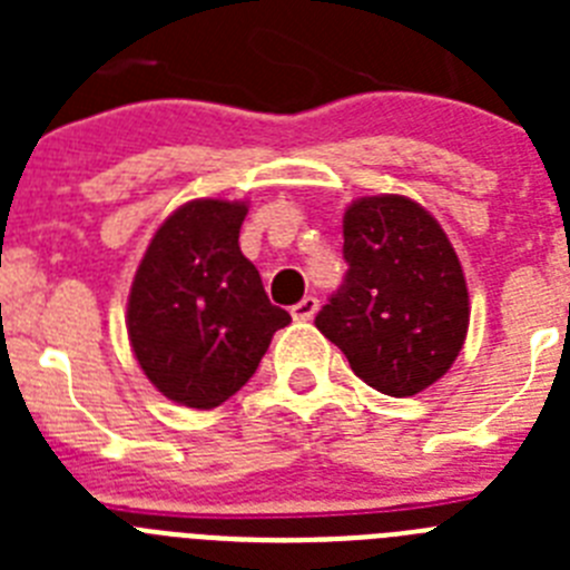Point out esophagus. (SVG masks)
Segmentation results:
<instances>
[{"instance_id":"obj_1","label":"esophagus","mask_w":570,"mask_h":570,"mask_svg":"<svg viewBox=\"0 0 570 570\" xmlns=\"http://www.w3.org/2000/svg\"><path fill=\"white\" fill-rule=\"evenodd\" d=\"M316 308H320V299H316V296H305V299H299L294 308H291V316H294L296 322H308L311 316L316 314Z\"/></svg>"}]
</instances>
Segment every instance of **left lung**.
I'll return each instance as SVG.
<instances>
[{
    "instance_id": "1",
    "label": "left lung",
    "mask_w": 570,
    "mask_h": 570,
    "mask_svg": "<svg viewBox=\"0 0 570 570\" xmlns=\"http://www.w3.org/2000/svg\"><path fill=\"white\" fill-rule=\"evenodd\" d=\"M345 279L316 328L351 371L387 396H414L454 365L468 334V288L445 230L405 196L345 210Z\"/></svg>"
}]
</instances>
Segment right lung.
I'll return each mask as SVG.
<instances>
[{
    "label": "right lung",
    "instance_id": "obj_1",
    "mask_svg": "<svg viewBox=\"0 0 570 570\" xmlns=\"http://www.w3.org/2000/svg\"><path fill=\"white\" fill-rule=\"evenodd\" d=\"M245 214V205L225 199L183 205L156 230L136 271L130 347L145 376L179 405H223L291 322L242 256Z\"/></svg>",
    "mask_w": 570,
    "mask_h": 570
}]
</instances>
